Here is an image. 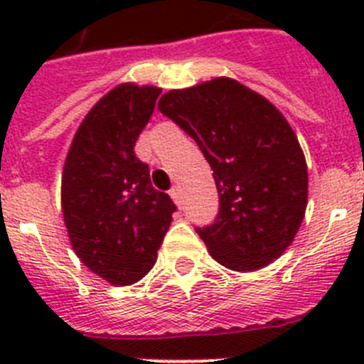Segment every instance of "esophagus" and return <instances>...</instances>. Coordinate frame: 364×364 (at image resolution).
I'll return each instance as SVG.
<instances>
[{"label":"esophagus","mask_w":364,"mask_h":364,"mask_svg":"<svg viewBox=\"0 0 364 364\" xmlns=\"http://www.w3.org/2000/svg\"><path fill=\"white\" fill-rule=\"evenodd\" d=\"M169 195H171V198L175 200V204H178V205L182 204V193H180V189L176 188V186H175V188H171Z\"/></svg>","instance_id":"obj_1"}]
</instances>
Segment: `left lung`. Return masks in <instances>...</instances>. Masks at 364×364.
<instances>
[{"label": "left lung", "instance_id": "obj_1", "mask_svg": "<svg viewBox=\"0 0 364 364\" xmlns=\"http://www.w3.org/2000/svg\"><path fill=\"white\" fill-rule=\"evenodd\" d=\"M159 109L197 142L213 169L218 213L195 228L210 255L235 272L281 257L308 200L306 160L286 118L230 78L166 92Z\"/></svg>", "mask_w": 364, "mask_h": 364}]
</instances>
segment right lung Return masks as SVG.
Returning <instances> with one entry per match:
<instances>
[{
  "label": "right lung",
  "instance_id": "add662e5",
  "mask_svg": "<svg viewBox=\"0 0 364 364\" xmlns=\"http://www.w3.org/2000/svg\"><path fill=\"white\" fill-rule=\"evenodd\" d=\"M159 95L156 87L133 83L107 92L74 134L63 167L70 244L87 268L114 286L133 284L153 268L176 211L134 154Z\"/></svg>",
  "mask_w": 364,
  "mask_h": 364
}]
</instances>
